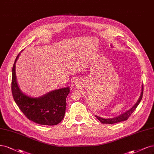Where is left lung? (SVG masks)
I'll return each instance as SVG.
<instances>
[{"mask_svg": "<svg viewBox=\"0 0 154 154\" xmlns=\"http://www.w3.org/2000/svg\"><path fill=\"white\" fill-rule=\"evenodd\" d=\"M143 85H142L141 92L140 96L138 100H137V101L136 102V103L133 106V107H132L129 110L127 111L126 112L119 115V116H116V117H115L113 119H103V118H100V116L95 115V117H96L101 123L109 124L118 123V122H122V121L128 120V119L131 116V115L134 112V111L136 109L137 106H138V104H140V101L141 100L142 97H143Z\"/></svg>", "mask_w": 154, "mask_h": 154, "instance_id": "1", "label": "left lung"}]
</instances>
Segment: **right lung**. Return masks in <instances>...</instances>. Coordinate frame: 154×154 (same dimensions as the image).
Instances as JSON below:
<instances>
[{
  "instance_id": "add662e5",
  "label": "right lung",
  "mask_w": 154,
  "mask_h": 154,
  "mask_svg": "<svg viewBox=\"0 0 154 154\" xmlns=\"http://www.w3.org/2000/svg\"><path fill=\"white\" fill-rule=\"evenodd\" d=\"M16 58L12 69L11 91L15 103L28 119L41 125H55L64 117L66 97L69 87L55 90L39 97H32L23 94L20 89L16 77Z\"/></svg>"
}]
</instances>
